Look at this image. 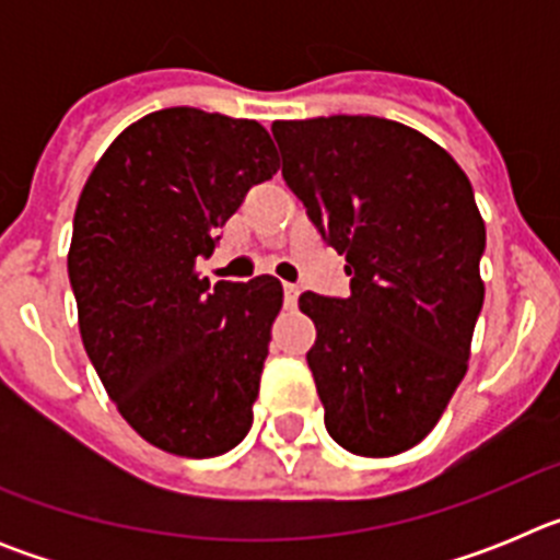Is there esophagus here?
Segmentation results:
<instances>
[{"mask_svg":"<svg viewBox=\"0 0 560 560\" xmlns=\"http://www.w3.org/2000/svg\"><path fill=\"white\" fill-rule=\"evenodd\" d=\"M283 294H285V303L294 305V303H296V296H300V285L283 283Z\"/></svg>","mask_w":560,"mask_h":560,"instance_id":"1","label":"esophagus"}]
</instances>
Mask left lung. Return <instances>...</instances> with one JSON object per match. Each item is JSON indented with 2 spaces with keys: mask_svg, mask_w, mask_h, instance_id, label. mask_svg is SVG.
<instances>
[{
  "mask_svg": "<svg viewBox=\"0 0 560 560\" xmlns=\"http://www.w3.org/2000/svg\"><path fill=\"white\" fill-rule=\"evenodd\" d=\"M283 179L345 255L350 296L305 291L325 429L348 452L418 446L468 370L485 224L463 167L409 126L330 114L271 126Z\"/></svg>",
  "mask_w": 560,
  "mask_h": 560,
  "instance_id": "1",
  "label": "left lung"
}]
</instances>
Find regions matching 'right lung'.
<instances>
[{
	"instance_id": "1",
	"label": "right lung",
	"mask_w": 560,
	"mask_h": 560,
	"mask_svg": "<svg viewBox=\"0 0 560 560\" xmlns=\"http://www.w3.org/2000/svg\"><path fill=\"white\" fill-rule=\"evenodd\" d=\"M277 167L260 122L173 106L128 126L83 185L67 257L83 348L162 452L215 457L249 432L283 285H210L196 260Z\"/></svg>"
}]
</instances>
